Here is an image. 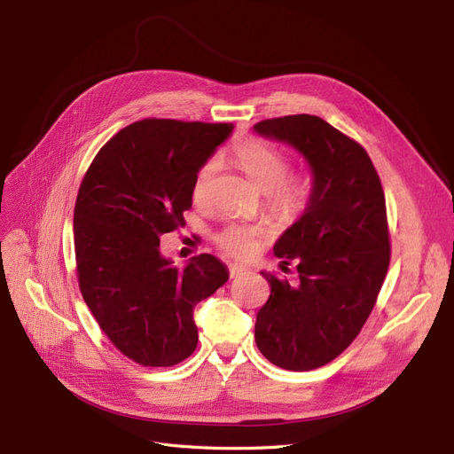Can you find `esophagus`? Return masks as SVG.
<instances>
[{
    "label": "esophagus",
    "instance_id": "obj_1",
    "mask_svg": "<svg viewBox=\"0 0 454 454\" xmlns=\"http://www.w3.org/2000/svg\"><path fill=\"white\" fill-rule=\"evenodd\" d=\"M248 272V269H246L244 265H239V263H231L229 265V277L231 278H239V277H242V274H246Z\"/></svg>",
    "mask_w": 454,
    "mask_h": 454
}]
</instances>
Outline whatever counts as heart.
<instances>
[{"label": "heart", "instance_id": "1", "mask_svg": "<svg viewBox=\"0 0 454 454\" xmlns=\"http://www.w3.org/2000/svg\"><path fill=\"white\" fill-rule=\"evenodd\" d=\"M232 160L250 177L261 191H265L270 208L286 217L297 215L305 208L310 197V180L305 174H287V159L278 151L257 138H246L232 147ZM217 172V160L208 159L197 170L191 195L197 202L206 200L210 185ZM261 232L250 225L231 223L215 235L219 248L227 254L244 257L250 255L257 246Z\"/></svg>", "mask_w": 454, "mask_h": 454}]
</instances>
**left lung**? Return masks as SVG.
<instances>
[{
	"label": "left lung",
	"instance_id": "obj_1",
	"mask_svg": "<svg viewBox=\"0 0 454 454\" xmlns=\"http://www.w3.org/2000/svg\"><path fill=\"white\" fill-rule=\"evenodd\" d=\"M254 130L294 145L312 170L303 215L274 244L297 280L261 272L270 295L255 320L270 364L310 371L350 347L377 303L390 263L384 191L367 151L320 117L265 119Z\"/></svg>",
	"mask_w": 454,
	"mask_h": 454
}]
</instances>
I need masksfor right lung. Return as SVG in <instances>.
Returning <instances> with one entry per match:
<instances>
[{"label": "right lung", "instance_id": "1", "mask_svg": "<svg viewBox=\"0 0 454 454\" xmlns=\"http://www.w3.org/2000/svg\"><path fill=\"white\" fill-rule=\"evenodd\" d=\"M231 132L227 122L136 121L98 151L81 182V295L114 347L144 367H170L195 352L193 309L229 278L210 254L176 269L159 244L185 225L195 174Z\"/></svg>", "mask_w": 454, "mask_h": 454}]
</instances>
